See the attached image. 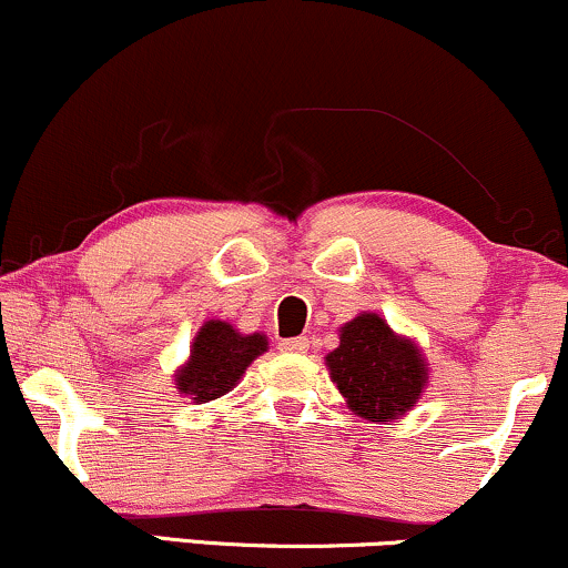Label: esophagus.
Here are the masks:
<instances>
[{
  "instance_id": "34e87169",
  "label": "esophagus",
  "mask_w": 568,
  "mask_h": 568,
  "mask_svg": "<svg viewBox=\"0 0 568 568\" xmlns=\"http://www.w3.org/2000/svg\"><path fill=\"white\" fill-rule=\"evenodd\" d=\"M278 348L286 351V353H305V351H308V339H305V337L282 339V343H278Z\"/></svg>"
}]
</instances>
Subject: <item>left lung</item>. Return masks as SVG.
Wrapping results in <instances>:
<instances>
[{"label":"left lung","mask_w":568,"mask_h":568,"mask_svg":"<svg viewBox=\"0 0 568 568\" xmlns=\"http://www.w3.org/2000/svg\"><path fill=\"white\" fill-rule=\"evenodd\" d=\"M326 366L353 415L369 423L406 415L428 383L423 351L377 313H358L339 326V345L326 356Z\"/></svg>","instance_id":"left-lung-1"}]
</instances>
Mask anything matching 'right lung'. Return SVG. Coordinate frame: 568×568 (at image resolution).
Masks as SVG:
<instances>
[{
  "label": "right lung",
  "instance_id": "1",
  "mask_svg": "<svg viewBox=\"0 0 568 568\" xmlns=\"http://www.w3.org/2000/svg\"><path fill=\"white\" fill-rule=\"evenodd\" d=\"M265 351L268 337L260 332L242 335L229 322L210 318L193 337L189 362L175 372L178 390L196 404L215 402L242 379L246 366Z\"/></svg>",
  "mask_w": 568,
  "mask_h": 568
}]
</instances>
